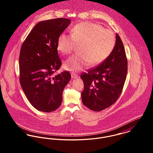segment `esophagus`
Returning a JSON list of instances; mask_svg holds the SVG:
<instances>
[{"instance_id":"obj_1","label":"esophagus","mask_w":153,"mask_h":153,"mask_svg":"<svg viewBox=\"0 0 153 153\" xmlns=\"http://www.w3.org/2000/svg\"><path fill=\"white\" fill-rule=\"evenodd\" d=\"M71 77L72 78H74V79H75V78H77L78 76L76 74H71Z\"/></svg>"}]
</instances>
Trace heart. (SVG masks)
Returning a JSON list of instances; mask_svg holds the SVG:
<instances>
[{"label":"heart","mask_w":153,"mask_h":153,"mask_svg":"<svg viewBox=\"0 0 153 153\" xmlns=\"http://www.w3.org/2000/svg\"><path fill=\"white\" fill-rule=\"evenodd\" d=\"M116 40L114 33L97 23H80L71 29V35L61 33L57 42V49L68 55L80 45V52L74 55L65 62L68 71L78 72L87 66L97 65L104 62L113 51Z\"/></svg>","instance_id":"heart-1"}]
</instances>
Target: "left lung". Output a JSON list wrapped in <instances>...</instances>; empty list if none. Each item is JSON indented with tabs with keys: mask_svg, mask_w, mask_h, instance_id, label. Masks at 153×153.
Masks as SVG:
<instances>
[{
	"mask_svg": "<svg viewBox=\"0 0 153 153\" xmlns=\"http://www.w3.org/2000/svg\"><path fill=\"white\" fill-rule=\"evenodd\" d=\"M127 59L124 45L116 34V43L109 56L100 65L81 75L84 89L82 103L94 111L111 106L119 98L126 79Z\"/></svg>",
	"mask_w": 153,
	"mask_h": 153,
	"instance_id": "obj_1",
	"label": "left lung"
}]
</instances>
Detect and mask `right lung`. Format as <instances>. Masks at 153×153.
Listing matches in <instances>:
<instances>
[{
  "label": "right lung",
  "mask_w": 153,
  "mask_h": 153,
  "mask_svg": "<svg viewBox=\"0 0 153 153\" xmlns=\"http://www.w3.org/2000/svg\"><path fill=\"white\" fill-rule=\"evenodd\" d=\"M70 23V19L66 18L39 22L22 44L21 85L31 105L40 111L50 112L60 107L62 92L71 78L68 71L54 74L62 64L57 50L58 39Z\"/></svg>",
  "instance_id": "add662e5"
}]
</instances>
